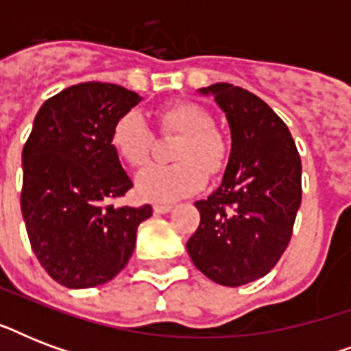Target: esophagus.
<instances>
[{
    "instance_id": "34e87169",
    "label": "esophagus",
    "mask_w": 351,
    "mask_h": 351,
    "mask_svg": "<svg viewBox=\"0 0 351 351\" xmlns=\"http://www.w3.org/2000/svg\"><path fill=\"white\" fill-rule=\"evenodd\" d=\"M153 209L154 213H169L171 209H173V206H171V204H154Z\"/></svg>"
}]
</instances>
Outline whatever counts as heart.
Returning a JSON list of instances; mask_svg holds the SVG:
<instances>
[{"label": "heart", "instance_id": "heart-1", "mask_svg": "<svg viewBox=\"0 0 351 351\" xmlns=\"http://www.w3.org/2000/svg\"><path fill=\"white\" fill-rule=\"evenodd\" d=\"M164 132L182 134L173 165H151L136 178V193L151 202H175L204 184L206 175H217L228 160V142L215 127L213 114L198 104L180 101L156 114ZM153 132L136 111L121 114L111 129V147L125 164L140 167L149 160Z\"/></svg>", "mask_w": 351, "mask_h": 351}]
</instances>
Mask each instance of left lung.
Returning <instances> with one entry per match:
<instances>
[{
	"mask_svg": "<svg viewBox=\"0 0 351 351\" xmlns=\"http://www.w3.org/2000/svg\"><path fill=\"white\" fill-rule=\"evenodd\" d=\"M200 93L215 96L233 142L219 189L195 202L200 226L186 247L206 277L237 288L271 271L288 247L302 165L286 123L258 96L231 84Z\"/></svg>",
	"mask_w": 351,
	"mask_h": 351,
	"instance_id": "obj_1",
	"label": "left lung"
}]
</instances>
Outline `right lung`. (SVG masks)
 <instances>
[{
    "instance_id": "obj_1",
    "label": "right lung",
    "mask_w": 351,
    "mask_h": 351,
    "mask_svg": "<svg viewBox=\"0 0 351 351\" xmlns=\"http://www.w3.org/2000/svg\"><path fill=\"white\" fill-rule=\"evenodd\" d=\"M142 100L101 82L73 85L41 106L21 154V213L36 258L65 288H95L125 267L153 208H117L132 187L111 147L114 121Z\"/></svg>"
}]
</instances>
